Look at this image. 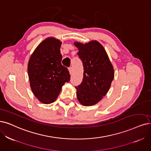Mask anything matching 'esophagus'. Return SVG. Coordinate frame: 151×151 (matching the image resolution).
<instances>
[{
	"label": "esophagus",
	"mask_w": 151,
	"mask_h": 151,
	"mask_svg": "<svg viewBox=\"0 0 151 151\" xmlns=\"http://www.w3.org/2000/svg\"><path fill=\"white\" fill-rule=\"evenodd\" d=\"M69 71L70 74H72V72H73V69H72V67L69 68Z\"/></svg>",
	"instance_id": "obj_1"
}]
</instances>
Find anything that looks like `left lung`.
<instances>
[{
    "instance_id": "obj_1",
    "label": "left lung",
    "mask_w": 151,
    "mask_h": 151,
    "mask_svg": "<svg viewBox=\"0 0 151 151\" xmlns=\"http://www.w3.org/2000/svg\"><path fill=\"white\" fill-rule=\"evenodd\" d=\"M83 66V77L77 89V98L83 106L97 104L109 90L114 79V69L106 52L97 41L83 44L75 42Z\"/></svg>"
}]
</instances>
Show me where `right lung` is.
I'll use <instances>...</instances> for the list:
<instances>
[{
	"label": "right lung",
	"mask_w": 151,
	"mask_h": 151,
	"mask_svg": "<svg viewBox=\"0 0 151 151\" xmlns=\"http://www.w3.org/2000/svg\"><path fill=\"white\" fill-rule=\"evenodd\" d=\"M62 43L53 37L43 40L36 48L28 64V74L32 90L41 103L55 101L63 86L70 81L67 68L61 64Z\"/></svg>",
	"instance_id": "1"
}]
</instances>
